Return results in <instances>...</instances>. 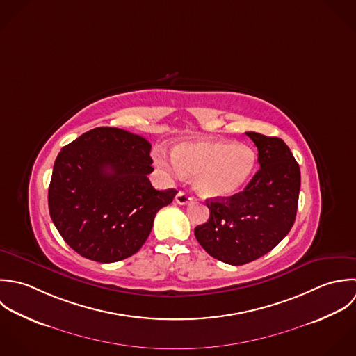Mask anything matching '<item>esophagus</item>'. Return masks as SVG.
Returning a JSON list of instances; mask_svg holds the SVG:
<instances>
[{
	"label": "esophagus",
	"instance_id": "1",
	"mask_svg": "<svg viewBox=\"0 0 356 356\" xmlns=\"http://www.w3.org/2000/svg\"><path fill=\"white\" fill-rule=\"evenodd\" d=\"M175 202H177L178 204H181V206H185V204H189V203L192 202V197H191L189 193L179 191V192L177 193V196H175Z\"/></svg>",
	"mask_w": 356,
	"mask_h": 356
}]
</instances>
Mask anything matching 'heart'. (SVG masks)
<instances>
[{"label":"heart","instance_id":"b5f03b06","mask_svg":"<svg viewBox=\"0 0 356 356\" xmlns=\"http://www.w3.org/2000/svg\"><path fill=\"white\" fill-rule=\"evenodd\" d=\"M168 161L156 152L159 168L172 177H195V188L209 197H227L240 191L257 167L255 152L229 139H203L179 143Z\"/></svg>","mask_w":356,"mask_h":356}]
</instances>
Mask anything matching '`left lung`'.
<instances>
[{"instance_id":"left-lung-1","label":"left lung","mask_w":356,"mask_h":356,"mask_svg":"<svg viewBox=\"0 0 356 356\" xmlns=\"http://www.w3.org/2000/svg\"><path fill=\"white\" fill-rule=\"evenodd\" d=\"M245 135L258 149L259 170L243 192L207 202L210 218L195 228L200 245L229 265L265 255L290 232L301 185L300 167L280 138Z\"/></svg>"}]
</instances>
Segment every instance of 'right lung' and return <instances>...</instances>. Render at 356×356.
<instances>
[{
  "label": "right lung",
  "instance_id": "1",
  "mask_svg": "<svg viewBox=\"0 0 356 356\" xmlns=\"http://www.w3.org/2000/svg\"><path fill=\"white\" fill-rule=\"evenodd\" d=\"M152 145L115 127L94 128L58 154L48 191L54 225L84 258L116 262L135 254L175 189L156 191Z\"/></svg>",
  "mask_w": 356,
  "mask_h": 356
}]
</instances>
